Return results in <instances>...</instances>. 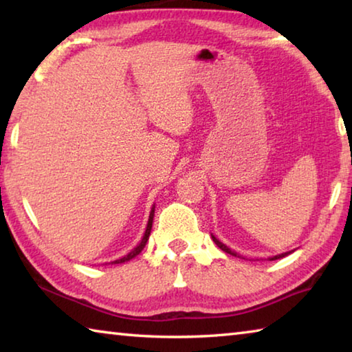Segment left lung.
I'll use <instances>...</instances> for the list:
<instances>
[{"instance_id":"obj_1","label":"left lung","mask_w":352,"mask_h":352,"mask_svg":"<svg viewBox=\"0 0 352 352\" xmlns=\"http://www.w3.org/2000/svg\"><path fill=\"white\" fill-rule=\"evenodd\" d=\"M212 241H214V243H216V245L220 248V250H223V252L225 253H228V254H233V256H237V258H241V256L239 254H237L236 252H233V250H231V248H228V247H226L225 245V243H222V242H220L219 239H217V237H214L212 236ZM292 252H287V253H283V254H276V256H273V258H269L270 261H275V259H279V258H284V256H287V254H290Z\"/></svg>"}]
</instances>
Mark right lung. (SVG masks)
I'll return each mask as SVG.
<instances>
[{"instance_id": "obj_1", "label": "right lung", "mask_w": 352, "mask_h": 352, "mask_svg": "<svg viewBox=\"0 0 352 352\" xmlns=\"http://www.w3.org/2000/svg\"><path fill=\"white\" fill-rule=\"evenodd\" d=\"M153 212H155V206H152L151 216H148V222H147V226H146V233H144V236H142V239H141V242L138 243V245H136L129 254L122 256V258H119V259H116V261H113L111 264H122V262H127V261H130V259H133L135 256H138V254L142 252V248L146 247V243H147V241H148V236H151L152 222H153Z\"/></svg>"}]
</instances>
